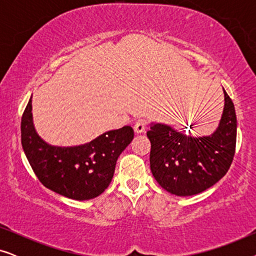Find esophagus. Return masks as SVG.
Wrapping results in <instances>:
<instances>
[{"instance_id":"1","label":"esophagus","mask_w":256,"mask_h":256,"mask_svg":"<svg viewBox=\"0 0 256 256\" xmlns=\"http://www.w3.org/2000/svg\"><path fill=\"white\" fill-rule=\"evenodd\" d=\"M146 128V121L143 120V118H138V120L135 122L134 130L135 132H138V134H141V132H144Z\"/></svg>"}]
</instances>
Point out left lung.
Listing matches in <instances>:
<instances>
[{
  "label": "left lung",
  "mask_w": 256,
  "mask_h": 256,
  "mask_svg": "<svg viewBox=\"0 0 256 256\" xmlns=\"http://www.w3.org/2000/svg\"><path fill=\"white\" fill-rule=\"evenodd\" d=\"M225 106L216 130L210 136L194 138L162 124L146 132L150 169L160 186L176 196H194L208 190L228 171L236 154V115L224 90Z\"/></svg>",
  "instance_id": "8db88e82"
}]
</instances>
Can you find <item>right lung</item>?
<instances>
[{
	"label": "right lung",
	"instance_id": "add662e5",
	"mask_svg": "<svg viewBox=\"0 0 256 256\" xmlns=\"http://www.w3.org/2000/svg\"><path fill=\"white\" fill-rule=\"evenodd\" d=\"M31 98L22 115L20 138L26 158L40 183L76 200L93 199L102 194L113 178L118 156L134 138L132 128L124 126L106 132L82 146H50L34 130Z\"/></svg>",
	"mask_w": 256,
	"mask_h": 256
}]
</instances>
